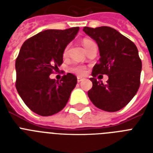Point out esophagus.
<instances>
[{"instance_id": "1", "label": "esophagus", "mask_w": 153, "mask_h": 153, "mask_svg": "<svg viewBox=\"0 0 153 153\" xmlns=\"http://www.w3.org/2000/svg\"><path fill=\"white\" fill-rule=\"evenodd\" d=\"M77 80H78V82H80L83 81L84 79H83V78H82V77H80V76H78V77H77Z\"/></svg>"}]
</instances>
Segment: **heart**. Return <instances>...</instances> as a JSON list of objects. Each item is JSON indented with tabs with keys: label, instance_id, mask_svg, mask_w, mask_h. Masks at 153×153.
<instances>
[{
	"label": "heart",
	"instance_id": "obj_1",
	"mask_svg": "<svg viewBox=\"0 0 153 153\" xmlns=\"http://www.w3.org/2000/svg\"><path fill=\"white\" fill-rule=\"evenodd\" d=\"M91 43H93V41L90 39H84L82 40V44H83L84 47H85V48H86V47L90 45ZM68 48H69V46H67L63 50V52H62V55L64 57H66L68 54ZM71 71L74 73V74H79V75H84V74H86V67L85 66H82V65H74L73 67L71 68Z\"/></svg>",
	"mask_w": 153,
	"mask_h": 153
}]
</instances>
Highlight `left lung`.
I'll return each mask as SVG.
<instances>
[{
	"label": "left lung",
	"instance_id": "1",
	"mask_svg": "<svg viewBox=\"0 0 153 153\" xmlns=\"http://www.w3.org/2000/svg\"><path fill=\"white\" fill-rule=\"evenodd\" d=\"M84 32L98 44L100 59L92 71V88L88 96L96 107L107 112H116L125 107L140 87L142 63L133 42L114 28L102 26L84 27ZM107 74L106 84L95 79Z\"/></svg>",
	"mask_w": 153,
	"mask_h": 153
}]
</instances>
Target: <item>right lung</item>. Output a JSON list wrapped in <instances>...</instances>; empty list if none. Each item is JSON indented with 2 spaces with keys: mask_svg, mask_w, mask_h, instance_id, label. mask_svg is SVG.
<instances>
[{
  "mask_svg": "<svg viewBox=\"0 0 153 153\" xmlns=\"http://www.w3.org/2000/svg\"><path fill=\"white\" fill-rule=\"evenodd\" d=\"M79 27L48 29L25 40L16 59V88L32 111L51 116L61 111L77 84V78L67 73L59 81L49 75L62 63V52L74 39Z\"/></svg>",
  "mask_w": 153,
  "mask_h": 153,
  "instance_id": "1",
  "label": "right lung"
}]
</instances>
